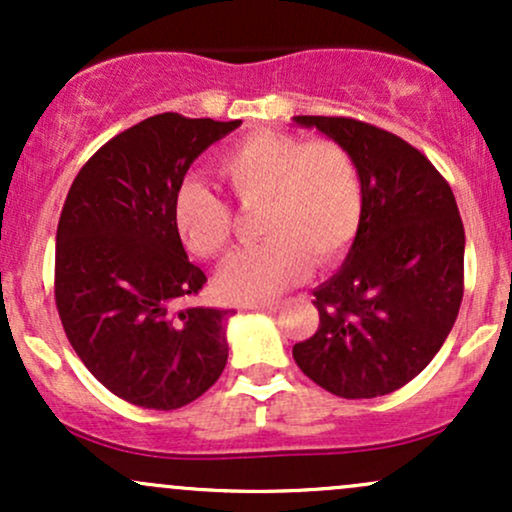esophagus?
<instances>
[{"label": "esophagus", "mask_w": 512, "mask_h": 512, "mask_svg": "<svg viewBox=\"0 0 512 512\" xmlns=\"http://www.w3.org/2000/svg\"><path fill=\"white\" fill-rule=\"evenodd\" d=\"M248 310H262V313H274V310H279V303L276 301H269V303H250L245 305Z\"/></svg>", "instance_id": "esophagus-1"}]
</instances>
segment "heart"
Wrapping results in <instances>:
<instances>
[{
	"label": "heart",
	"instance_id": "b5f03b06",
	"mask_svg": "<svg viewBox=\"0 0 512 512\" xmlns=\"http://www.w3.org/2000/svg\"><path fill=\"white\" fill-rule=\"evenodd\" d=\"M221 178L243 209L262 207L267 243L231 255L216 276L226 301L257 303L298 284L310 269L330 267L354 243L363 185L354 156L332 139L303 142L255 132L221 158ZM173 223L187 250L216 257L233 236V211L199 180L173 197Z\"/></svg>",
	"mask_w": 512,
	"mask_h": 512
}]
</instances>
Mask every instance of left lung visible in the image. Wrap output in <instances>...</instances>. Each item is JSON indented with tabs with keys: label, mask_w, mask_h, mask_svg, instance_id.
I'll list each match as a JSON object with an SVG mask.
<instances>
[{
	"label": "left lung",
	"mask_w": 512,
	"mask_h": 512,
	"mask_svg": "<svg viewBox=\"0 0 512 512\" xmlns=\"http://www.w3.org/2000/svg\"><path fill=\"white\" fill-rule=\"evenodd\" d=\"M354 156L361 226L346 262L313 291L320 327L293 346L298 368L344 399L390 395L424 370L464 293L455 195L419 149L354 117L298 115Z\"/></svg>",
	"instance_id": "obj_1"
}]
</instances>
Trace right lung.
Segmentation results:
<instances>
[{
  "label": "right lung",
  "mask_w": 512,
  "mask_h": 512,
  "mask_svg": "<svg viewBox=\"0 0 512 512\" xmlns=\"http://www.w3.org/2000/svg\"><path fill=\"white\" fill-rule=\"evenodd\" d=\"M236 127L240 120L146 117L88 158L64 199L57 313L93 378L137 407H185L226 368L233 310H173L207 284L182 248L173 197L195 158Z\"/></svg>",
  "instance_id": "right-lung-1"
}]
</instances>
